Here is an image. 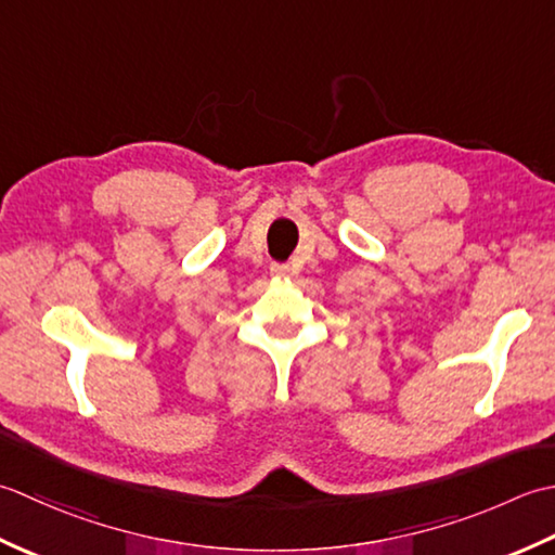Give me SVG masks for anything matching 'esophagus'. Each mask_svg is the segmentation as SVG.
I'll use <instances>...</instances> for the list:
<instances>
[{
    "label": "esophagus",
    "instance_id": "34e87169",
    "mask_svg": "<svg viewBox=\"0 0 555 555\" xmlns=\"http://www.w3.org/2000/svg\"><path fill=\"white\" fill-rule=\"evenodd\" d=\"M270 273H273L275 278H287L289 275V266L273 263V266H270Z\"/></svg>",
    "mask_w": 555,
    "mask_h": 555
}]
</instances>
